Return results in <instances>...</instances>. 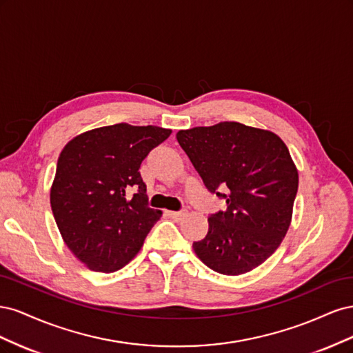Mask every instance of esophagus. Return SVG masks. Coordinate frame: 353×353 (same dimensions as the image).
I'll list each match as a JSON object with an SVG mask.
<instances>
[{
  "mask_svg": "<svg viewBox=\"0 0 353 353\" xmlns=\"http://www.w3.org/2000/svg\"><path fill=\"white\" fill-rule=\"evenodd\" d=\"M169 213V216L172 218V219H175V221H181L183 219L185 215H187V212L185 210H179V212H168Z\"/></svg>",
  "mask_w": 353,
  "mask_h": 353,
  "instance_id": "1",
  "label": "esophagus"
}]
</instances>
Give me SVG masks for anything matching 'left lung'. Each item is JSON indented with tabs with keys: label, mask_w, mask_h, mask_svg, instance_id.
Instances as JSON below:
<instances>
[{
	"label": "left lung",
	"mask_w": 353,
	"mask_h": 353,
	"mask_svg": "<svg viewBox=\"0 0 353 353\" xmlns=\"http://www.w3.org/2000/svg\"><path fill=\"white\" fill-rule=\"evenodd\" d=\"M176 140L227 210L209 216L197 258L223 275L245 274L279 249L290 227L299 175L281 138L239 122L179 131ZM223 189L225 194H219Z\"/></svg>",
	"instance_id": "1"
}]
</instances>
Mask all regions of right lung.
Instances as JSON below:
<instances>
[{"mask_svg":"<svg viewBox=\"0 0 353 353\" xmlns=\"http://www.w3.org/2000/svg\"><path fill=\"white\" fill-rule=\"evenodd\" d=\"M170 130L116 123L83 132L63 148L50 203L63 240L95 272L130 263L162 212L147 206L141 162ZM136 190L132 199L125 193Z\"/></svg>","mask_w":353,"mask_h":353,"instance_id":"add662e5","label":"right lung"}]
</instances>
